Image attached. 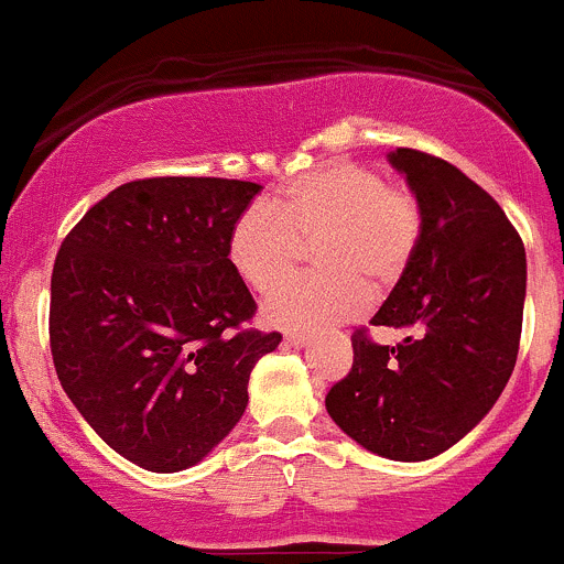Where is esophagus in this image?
I'll list each match as a JSON object with an SVG mask.
<instances>
[{
  "label": "esophagus",
  "mask_w": 564,
  "mask_h": 564,
  "mask_svg": "<svg viewBox=\"0 0 564 564\" xmlns=\"http://www.w3.org/2000/svg\"><path fill=\"white\" fill-rule=\"evenodd\" d=\"M286 345L306 347L308 345V334H297V330H289V334H286Z\"/></svg>",
  "instance_id": "1"
}]
</instances>
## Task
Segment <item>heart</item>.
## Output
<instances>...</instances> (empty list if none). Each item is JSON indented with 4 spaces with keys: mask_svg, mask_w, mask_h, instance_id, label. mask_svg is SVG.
I'll use <instances>...</instances> for the list:
<instances>
[{
    "mask_svg": "<svg viewBox=\"0 0 564 564\" xmlns=\"http://www.w3.org/2000/svg\"><path fill=\"white\" fill-rule=\"evenodd\" d=\"M420 203L406 186L354 161L325 163L300 175L272 203L247 205L230 230V264L258 292L293 269L303 243L321 241L323 276L275 289L264 317L281 328L314 330L356 317L370 289L401 281L420 241Z\"/></svg>",
    "mask_w": 564,
    "mask_h": 564,
    "instance_id": "heart-1",
    "label": "heart"
}]
</instances>
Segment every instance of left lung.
Masks as SVG:
<instances>
[{
  "label": "left lung",
  "instance_id": "1",
  "mask_svg": "<svg viewBox=\"0 0 564 564\" xmlns=\"http://www.w3.org/2000/svg\"><path fill=\"white\" fill-rule=\"evenodd\" d=\"M389 163L420 203L417 250L372 325L354 334V367L325 398L361 448L394 462L448 451L496 406L518 361L525 250L501 205L454 163L398 147Z\"/></svg>",
  "mask_w": 564,
  "mask_h": 564
}]
</instances>
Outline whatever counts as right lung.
<instances>
[{
    "mask_svg": "<svg viewBox=\"0 0 564 564\" xmlns=\"http://www.w3.org/2000/svg\"><path fill=\"white\" fill-rule=\"evenodd\" d=\"M258 183L147 177L68 230L52 270L50 345L63 392L119 456L152 473L197 465L247 409L281 334L245 328L256 300L230 230Z\"/></svg>",
    "mask_w": 564,
    "mask_h": 564,
    "instance_id": "1",
    "label": "right lung"
}]
</instances>
